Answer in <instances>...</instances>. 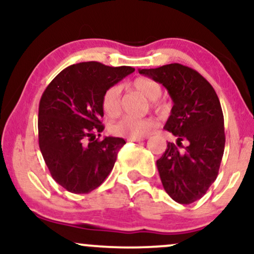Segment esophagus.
Instances as JSON below:
<instances>
[{
  "instance_id": "esophagus-1",
  "label": "esophagus",
  "mask_w": 254,
  "mask_h": 254,
  "mask_svg": "<svg viewBox=\"0 0 254 254\" xmlns=\"http://www.w3.org/2000/svg\"><path fill=\"white\" fill-rule=\"evenodd\" d=\"M145 137H137V138H127V141L129 142H141L143 141Z\"/></svg>"
}]
</instances>
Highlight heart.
<instances>
[{
    "label": "heart",
    "mask_w": 254,
    "mask_h": 254,
    "mask_svg": "<svg viewBox=\"0 0 254 254\" xmlns=\"http://www.w3.org/2000/svg\"><path fill=\"white\" fill-rule=\"evenodd\" d=\"M131 88L141 93L144 98L150 101L151 107L157 113H164L166 105L159 100L162 94V86L157 81L149 77H137L130 83ZM101 106L104 112L109 117H117L122 112L121 88L118 86L110 87L104 93L101 99ZM155 122L150 118L136 119L131 117H123L111 127L115 135L125 137V138H137L143 137L155 127Z\"/></svg>",
    "instance_id": "b5f03b06"
}]
</instances>
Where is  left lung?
<instances>
[{"label": "left lung", "mask_w": 254, "mask_h": 254, "mask_svg": "<svg viewBox=\"0 0 254 254\" xmlns=\"http://www.w3.org/2000/svg\"><path fill=\"white\" fill-rule=\"evenodd\" d=\"M138 71L168 90L173 107L164 129L177 137L178 146L188 143L179 150L168 142L156 161L162 186L177 203L196 202L216 180L226 143L216 92L199 72L179 63Z\"/></svg>", "instance_id": "8db88e82"}]
</instances>
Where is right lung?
<instances>
[{
    "mask_svg": "<svg viewBox=\"0 0 254 254\" xmlns=\"http://www.w3.org/2000/svg\"><path fill=\"white\" fill-rule=\"evenodd\" d=\"M133 71L131 66L99 62L72 64L44 90L38 115L39 148L55 182L66 191L88 193L112 171L125 141L112 136L95 139L104 130L101 99Z\"/></svg>",
    "mask_w": 254,
    "mask_h": 254,
    "instance_id": "1",
    "label": "right lung"
}]
</instances>
